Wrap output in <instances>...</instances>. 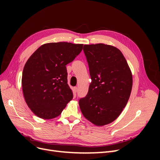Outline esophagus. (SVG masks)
Segmentation results:
<instances>
[{
  "mask_svg": "<svg viewBox=\"0 0 160 160\" xmlns=\"http://www.w3.org/2000/svg\"><path fill=\"white\" fill-rule=\"evenodd\" d=\"M77 90H78V88H77V87H75V88H73V92L75 93H77Z\"/></svg>",
  "mask_w": 160,
  "mask_h": 160,
  "instance_id": "esophagus-1",
  "label": "esophagus"
}]
</instances>
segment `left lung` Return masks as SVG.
Here are the masks:
<instances>
[{"instance_id": "obj_1", "label": "left lung", "mask_w": 160, "mask_h": 160, "mask_svg": "<svg viewBox=\"0 0 160 160\" xmlns=\"http://www.w3.org/2000/svg\"><path fill=\"white\" fill-rule=\"evenodd\" d=\"M91 83L80 99L84 117L97 126L117 119L127 105L132 89V71L122 52L115 47L98 43L85 45Z\"/></svg>"}]
</instances>
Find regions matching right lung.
I'll return each mask as SVG.
<instances>
[{
  "instance_id": "right-lung-1",
  "label": "right lung",
  "mask_w": 160,
  "mask_h": 160,
  "mask_svg": "<svg viewBox=\"0 0 160 160\" xmlns=\"http://www.w3.org/2000/svg\"><path fill=\"white\" fill-rule=\"evenodd\" d=\"M83 46L67 42L46 43L26 62L22 75L23 95L38 118L58 117L73 98L67 83L66 65L79 54Z\"/></svg>"
}]
</instances>
